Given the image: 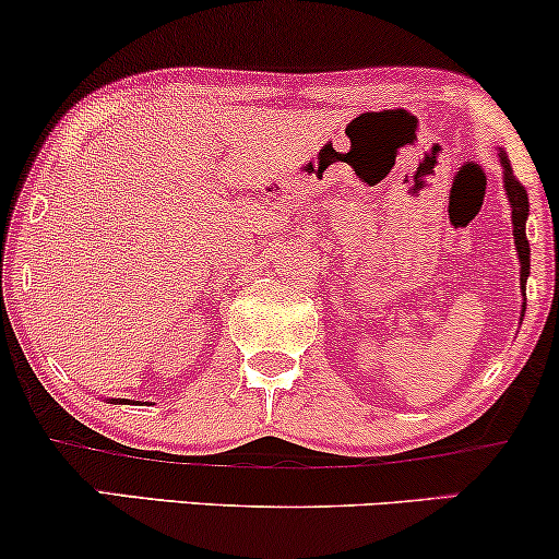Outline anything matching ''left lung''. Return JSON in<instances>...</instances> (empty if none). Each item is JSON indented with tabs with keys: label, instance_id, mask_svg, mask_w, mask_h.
<instances>
[{
	"label": "left lung",
	"instance_id": "8db88e82",
	"mask_svg": "<svg viewBox=\"0 0 559 559\" xmlns=\"http://www.w3.org/2000/svg\"><path fill=\"white\" fill-rule=\"evenodd\" d=\"M502 166H506V192L510 198V207H513V237H515V250L518 260H521V281L523 292H526V275H528V239H526V218H528V194L526 187L515 179L513 169H510V160L506 153H500ZM526 309V305H523Z\"/></svg>",
	"mask_w": 559,
	"mask_h": 559
}]
</instances>
